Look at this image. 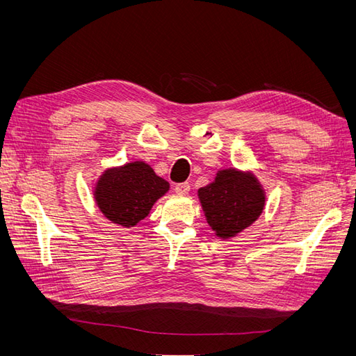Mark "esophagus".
Here are the masks:
<instances>
[{"mask_svg":"<svg viewBox=\"0 0 356 356\" xmlns=\"http://www.w3.org/2000/svg\"><path fill=\"white\" fill-rule=\"evenodd\" d=\"M175 191L179 193V195H188L190 184L188 182H179V184L175 186Z\"/></svg>","mask_w":356,"mask_h":356,"instance_id":"obj_1","label":"esophagus"}]
</instances>
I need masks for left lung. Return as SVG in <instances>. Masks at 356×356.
Instances as JSON below:
<instances>
[{
    "instance_id": "left-lung-1",
    "label": "left lung",
    "mask_w": 356,
    "mask_h": 356,
    "mask_svg": "<svg viewBox=\"0 0 356 356\" xmlns=\"http://www.w3.org/2000/svg\"><path fill=\"white\" fill-rule=\"evenodd\" d=\"M199 199L208 224L222 239L251 225L264 208V191L251 174L236 169L218 172L207 187L199 188Z\"/></svg>"
}]
</instances>
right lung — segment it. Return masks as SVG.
I'll return each instance as SVG.
<instances>
[{"label": "right lung", "instance_id": "right-lung-1", "mask_svg": "<svg viewBox=\"0 0 356 356\" xmlns=\"http://www.w3.org/2000/svg\"><path fill=\"white\" fill-rule=\"evenodd\" d=\"M169 190V182L144 161L108 169L101 177L95 196L106 218L131 227L144 220L154 202Z\"/></svg>", "mask_w": 356, "mask_h": 356}]
</instances>
